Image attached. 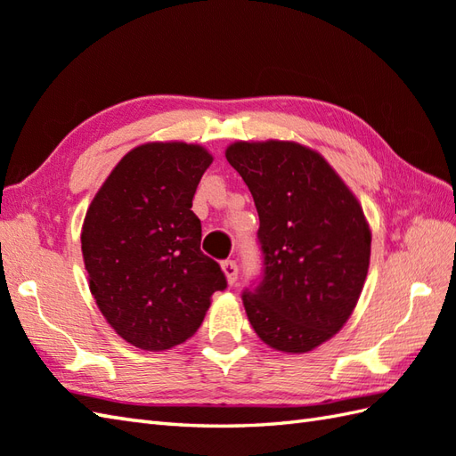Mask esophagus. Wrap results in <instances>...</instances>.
<instances>
[{"instance_id": "34e87169", "label": "esophagus", "mask_w": 456, "mask_h": 456, "mask_svg": "<svg viewBox=\"0 0 456 456\" xmlns=\"http://www.w3.org/2000/svg\"><path fill=\"white\" fill-rule=\"evenodd\" d=\"M221 270H224V273H225V278H227V283H229V285H232V283L237 281L239 266H237V262H235V260H225V262H221Z\"/></svg>"}]
</instances>
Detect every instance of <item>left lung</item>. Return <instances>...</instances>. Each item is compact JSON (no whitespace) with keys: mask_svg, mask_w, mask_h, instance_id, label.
Here are the masks:
<instances>
[{"mask_svg":"<svg viewBox=\"0 0 456 456\" xmlns=\"http://www.w3.org/2000/svg\"><path fill=\"white\" fill-rule=\"evenodd\" d=\"M227 161L260 217L264 280L242 303L260 340L283 354L328 342L352 316L371 258L363 208L330 163L297 142H235Z\"/></svg>","mask_w":456,"mask_h":456,"instance_id":"left-lung-1","label":"left lung"}]
</instances>
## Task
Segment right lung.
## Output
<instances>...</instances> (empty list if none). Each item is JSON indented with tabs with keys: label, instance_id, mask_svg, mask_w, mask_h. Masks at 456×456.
Instances as JSON below:
<instances>
[{
	"label": "right lung",
	"instance_id": "1",
	"mask_svg": "<svg viewBox=\"0 0 456 456\" xmlns=\"http://www.w3.org/2000/svg\"><path fill=\"white\" fill-rule=\"evenodd\" d=\"M214 161L206 147L150 142L134 147L94 194L81 227L89 289L112 330L145 352L192 338L227 288L219 264L200 250L192 209Z\"/></svg>",
	"mask_w": 456,
	"mask_h": 456
}]
</instances>
